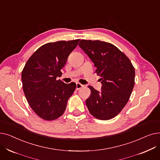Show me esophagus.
Listing matches in <instances>:
<instances>
[{
    "instance_id": "1",
    "label": "esophagus",
    "mask_w": 160,
    "mask_h": 160,
    "mask_svg": "<svg viewBox=\"0 0 160 160\" xmlns=\"http://www.w3.org/2000/svg\"><path fill=\"white\" fill-rule=\"evenodd\" d=\"M82 87H83V85L81 84L80 83H77V86H76V89L78 90V89H80V88H82Z\"/></svg>"
}]
</instances>
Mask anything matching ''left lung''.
Segmentation results:
<instances>
[{"label": "left lung", "mask_w": 160, "mask_h": 160, "mask_svg": "<svg viewBox=\"0 0 160 160\" xmlns=\"http://www.w3.org/2000/svg\"><path fill=\"white\" fill-rule=\"evenodd\" d=\"M78 45L101 77L100 92L88 86L91 93L86 100L89 112L98 119H111L121 112L130 98L135 83L134 67L129 58L110 43L82 39Z\"/></svg>", "instance_id": "8db88e82"}]
</instances>
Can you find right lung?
Returning <instances> with one entry per match:
<instances>
[{
    "label": "right lung",
    "instance_id": "add662e5",
    "mask_svg": "<svg viewBox=\"0 0 160 160\" xmlns=\"http://www.w3.org/2000/svg\"><path fill=\"white\" fill-rule=\"evenodd\" d=\"M79 41H59L42 45L24 67L21 74L24 93L33 111L41 119H56L65 110L77 86L56 78L62 75L61 69Z\"/></svg>",
    "mask_w": 160,
    "mask_h": 160
}]
</instances>
